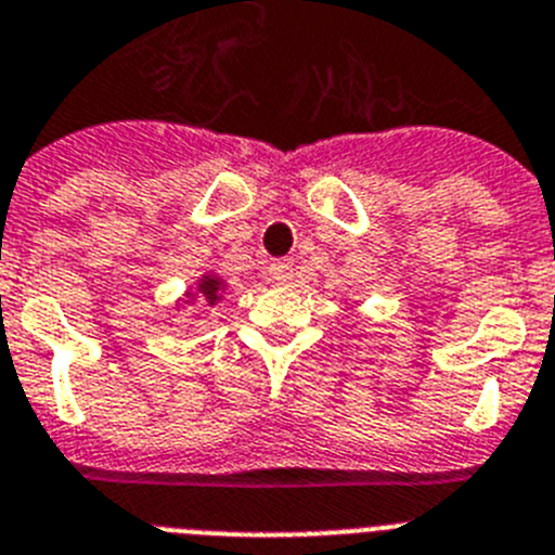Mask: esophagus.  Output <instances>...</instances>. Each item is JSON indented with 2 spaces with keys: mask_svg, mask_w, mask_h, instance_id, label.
Returning a JSON list of instances; mask_svg holds the SVG:
<instances>
[{
  "mask_svg": "<svg viewBox=\"0 0 555 555\" xmlns=\"http://www.w3.org/2000/svg\"><path fill=\"white\" fill-rule=\"evenodd\" d=\"M268 279L276 284H287L293 279V262L289 259H273L268 266Z\"/></svg>",
  "mask_w": 555,
  "mask_h": 555,
  "instance_id": "esophagus-1",
  "label": "esophagus"
}]
</instances>
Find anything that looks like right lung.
I'll list each match as a JSON object with an SVG mask.
<instances>
[{
	"label": "right lung",
	"mask_w": 555,
	"mask_h": 555,
	"mask_svg": "<svg viewBox=\"0 0 555 555\" xmlns=\"http://www.w3.org/2000/svg\"><path fill=\"white\" fill-rule=\"evenodd\" d=\"M227 279L218 276L216 271H204L202 276L182 293V298L177 301V312H182L184 307H193L196 301L207 304V307H216V304H221L223 296H227Z\"/></svg>",
	"instance_id": "obj_1"
}]
</instances>
